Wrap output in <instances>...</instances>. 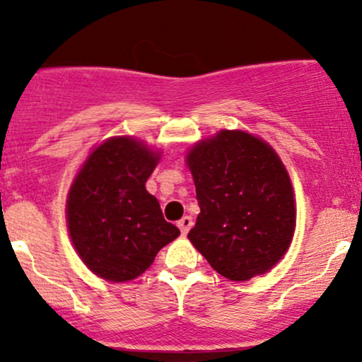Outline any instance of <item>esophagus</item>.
I'll return each instance as SVG.
<instances>
[{
	"label": "esophagus",
	"mask_w": 362,
	"mask_h": 362,
	"mask_svg": "<svg viewBox=\"0 0 362 362\" xmlns=\"http://www.w3.org/2000/svg\"><path fill=\"white\" fill-rule=\"evenodd\" d=\"M192 224H194L192 218H190V216H184V218H182L180 221H178V228H180L182 235L189 233V230H190V228H192Z\"/></svg>",
	"instance_id": "esophagus-1"
}]
</instances>
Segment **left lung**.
<instances>
[{
    "label": "left lung",
    "instance_id": "obj_1",
    "mask_svg": "<svg viewBox=\"0 0 362 362\" xmlns=\"http://www.w3.org/2000/svg\"><path fill=\"white\" fill-rule=\"evenodd\" d=\"M201 207L189 240L231 281L267 272L293 240L296 209L284 165L267 143L221 131L187 158Z\"/></svg>",
    "mask_w": 362,
    "mask_h": 362
}]
</instances>
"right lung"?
<instances>
[{
  "label": "right lung",
  "instance_id": "1",
  "mask_svg": "<svg viewBox=\"0 0 362 362\" xmlns=\"http://www.w3.org/2000/svg\"><path fill=\"white\" fill-rule=\"evenodd\" d=\"M158 155L131 138H114L91 153L68 197L73 245L91 272L124 282L143 274L180 235L146 190Z\"/></svg>",
  "mask_w": 362,
  "mask_h": 362
}]
</instances>
